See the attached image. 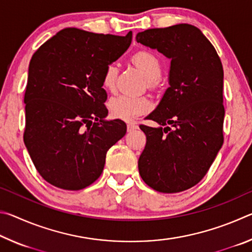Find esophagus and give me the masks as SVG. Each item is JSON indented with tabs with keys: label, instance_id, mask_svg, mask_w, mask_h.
<instances>
[{
	"label": "esophagus",
	"instance_id": "1",
	"mask_svg": "<svg viewBox=\"0 0 252 252\" xmlns=\"http://www.w3.org/2000/svg\"><path fill=\"white\" fill-rule=\"evenodd\" d=\"M126 129H127V132H132V131H134L136 129H139V126L134 122H127L126 123Z\"/></svg>",
	"mask_w": 252,
	"mask_h": 252
}]
</instances>
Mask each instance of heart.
<instances>
[{
  "instance_id": "1",
  "label": "heart",
  "mask_w": 252,
  "mask_h": 252,
  "mask_svg": "<svg viewBox=\"0 0 252 252\" xmlns=\"http://www.w3.org/2000/svg\"><path fill=\"white\" fill-rule=\"evenodd\" d=\"M132 62L143 72L150 87L156 84L162 73L160 59L150 51H139L132 55ZM119 74V65L110 63L105 66L102 74V85L105 90L113 91L116 88ZM110 111L116 118L123 120H132L135 117L147 113L151 109V101L146 96H131L121 94L110 100Z\"/></svg>"
}]
</instances>
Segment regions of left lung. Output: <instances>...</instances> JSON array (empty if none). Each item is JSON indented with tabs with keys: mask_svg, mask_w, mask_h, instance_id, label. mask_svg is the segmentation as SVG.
I'll list each match as a JSON object with an SVG mask.
<instances>
[{
	"mask_svg": "<svg viewBox=\"0 0 252 252\" xmlns=\"http://www.w3.org/2000/svg\"><path fill=\"white\" fill-rule=\"evenodd\" d=\"M135 39L171 60L170 87L146 118L160 126H140L147 136L140 176L159 192H181L201 181L223 144L222 64L191 24L146 30Z\"/></svg>",
	"mask_w": 252,
	"mask_h": 252,
	"instance_id": "1",
	"label": "left lung"
}]
</instances>
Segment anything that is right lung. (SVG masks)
<instances>
[{
	"instance_id": "1",
	"label": "right lung",
	"mask_w": 252,
	"mask_h": 252,
	"mask_svg": "<svg viewBox=\"0 0 252 252\" xmlns=\"http://www.w3.org/2000/svg\"><path fill=\"white\" fill-rule=\"evenodd\" d=\"M131 41V31L118 36L66 28L33 54L23 139L37 172L52 186L80 190L92 185L106 152L125 136V122L105 120L102 74Z\"/></svg>"
}]
</instances>
